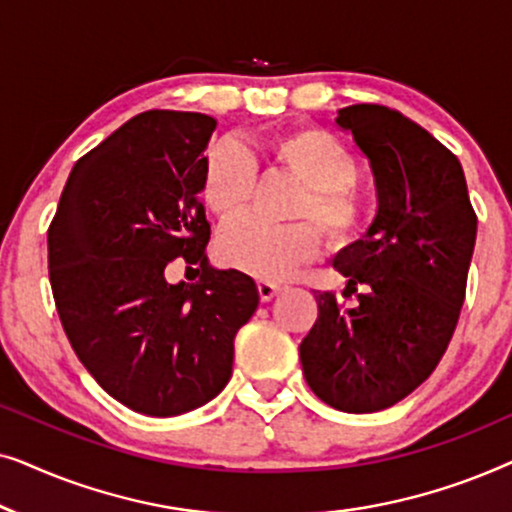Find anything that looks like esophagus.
Masks as SVG:
<instances>
[{"label": "esophagus", "instance_id": "esophagus-1", "mask_svg": "<svg viewBox=\"0 0 512 512\" xmlns=\"http://www.w3.org/2000/svg\"><path fill=\"white\" fill-rule=\"evenodd\" d=\"M279 291H282V284L270 282V279H261V282H258V296H261V300H265V303L275 298Z\"/></svg>", "mask_w": 512, "mask_h": 512}]
</instances>
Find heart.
Masks as SVG:
<instances>
[{"instance_id":"heart-1","label":"heart","mask_w":512,"mask_h":512,"mask_svg":"<svg viewBox=\"0 0 512 512\" xmlns=\"http://www.w3.org/2000/svg\"><path fill=\"white\" fill-rule=\"evenodd\" d=\"M256 158L284 167L307 186L296 205L298 219H314L333 242H347L366 219V195L354 184L359 160L352 149L321 128H296L212 144L202 170V198L209 212L230 219L244 212L256 186ZM321 240L310 221L275 226L240 216L221 228L216 249L223 263L261 279H282L319 254Z\"/></svg>"}]
</instances>
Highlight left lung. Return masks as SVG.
<instances>
[{
    "instance_id": "1",
    "label": "left lung",
    "mask_w": 512,
    "mask_h": 512,
    "mask_svg": "<svg viewBox=\"0 0 512 512\" xmlns=\"http://www.w3.org/2000/svg\"><path fill=\"white\" fill-rule=\"evenodd\" d=\"M335 123L368 158L377 214L363 240L335 256L347 277L317 291L319 317L300 342L305 380L342 412H377L412 394L443 359L466 296L478 216L450 149L401 111L352 104Z\"/></svg>"
}]
</instances>
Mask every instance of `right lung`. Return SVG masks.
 Instances as JSON below:
<instances>
[{
	"label": "right lung",
	"mask_w": 512,
	"mask_h": 512,
	"mask_svg": "<svg viewBox=\"0 0 512 512\" xmlns=\"http://www.w3.org/2000/svg\"><path fill=\"white\" fill-rule=\"evenodd\" d=\"M214 128L195 111L130 118L74 165L48 228V277L69 345L109 396L142 415L212 401L258 307L254 279L207 261L200 193ZM174 257L199 265L198 283L166 282Z\"/></svg>",
	"instance_id": "obj_1"
}]
</instances>
